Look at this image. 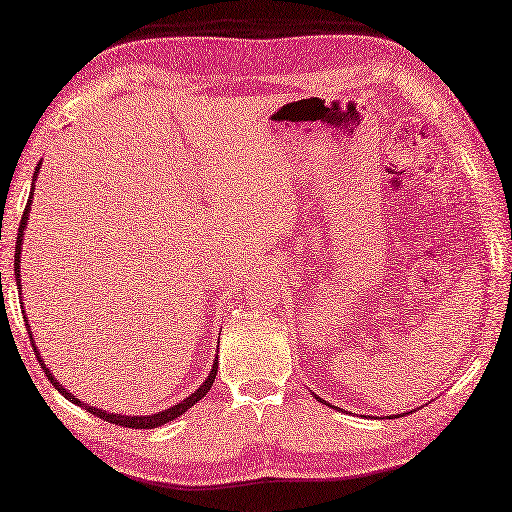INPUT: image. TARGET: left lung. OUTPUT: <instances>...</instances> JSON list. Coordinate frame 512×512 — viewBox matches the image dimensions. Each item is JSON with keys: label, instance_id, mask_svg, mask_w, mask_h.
<instances>
[{"label": "left lung", "instance_id": "1", "mask_svg": "<svg viewBox=\"0 0 512 512\" xmlns=\"http://www.w3.org/2000/svg\"><path fill=\"white\" fill-rule=\"evenodd\" d=\"M319 400H321V398H319Z\"/></svg>", "mask_w": 512, "mask_h": 512}]
</instances>
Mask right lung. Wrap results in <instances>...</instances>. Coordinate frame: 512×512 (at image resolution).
<instances>
[{
  "label": "right lung",
  "instance_id": "obj_1",
  "mask_svg": "<svg viewBox=\"0 0 512 512\" xmlns=\"http://www.w3.org/2000/svg\"><path fill=\"white\" fill-rule=\"evenodd\" d=\"M41 165V162H39ZM37 176H39V167L35 169V178L37 180ZM30 202H32V191H30V198H28V204H26V209H24V215H21V222H19V231H17V246H15V275H17V288L21 286V279H19V257H21V237H24V228H26V222H28V215H30ZM21 292V290H19ZM26 328H28V334H30V325H28V321H26ZM30 343H32V350H35V354H37V361L41 363V367H43V372H46V376H48V380L50 383L54 385V389L59 391V394L63 396V398H68L70 402H74V405H79V407H83V409H88L90 413H94L96 418H101V420H105V422H112V424H118V427H129V429H156V427H160V424H167V422H171V420H176L178 416H182L184 411L187 409H191L195 402L198 400H202L204 396H206V391L211 389V385H213V380H215V376H217V361H213V369H211V374H209V378L204 380V383L193 391V394L189 396V398H184V400H180L178 405H173V407H169V409H165V411H158V413H151V416H121V413H110V411H105V409H96V407H92V405H83V402L79 400V398H74L68 389H63V385H59L57 380H54V376L50 374V369L46 367V363H43V358H41V354H39V350H37V345H35V341H32V334H30Z\"/></svg>",
  "mask_w": 512,
  "mask_h": 512
}]
</instances>
